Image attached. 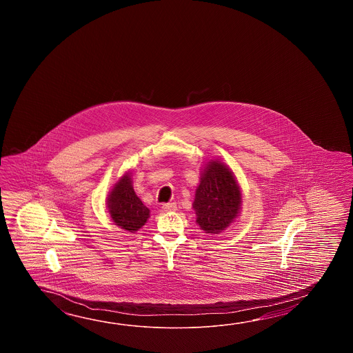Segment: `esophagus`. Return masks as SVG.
Returning <instances> with one entry per match:
<instances>
[{"label": "esophagus", "instance_id": "34e87169", "mask_svg": "<svg viewBox=\"0 0 353 353\" xmlns=\"http://www.w3.org/2000/svg\"><path fill=\"white\" fill-rule=\"evenodd\" d=\"M163 210L165 212H174L176 210V203H165L163 204Z\"/></svg>", "mask_w": 353, "mask_h": 353}]
</instances>
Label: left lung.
Segmentation results:
<instances>
[{
  "label": "left lung",
  "instance_id": "1",
  "mask_svg": "<svg viewBox=\"0 0 353 353\" xmlns=\"http://www.w3.org/2000/svg\"><path fill=\"white\" fill-rule=\"evenodd\" d=\"M242 194L232 170L219 160H210L201 172L193 210L205 233L218 234L240 214Z\"/></svg>",
  "mask_w": 353,
  "mask_h": 353
}]
</instances>
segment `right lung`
I'll return each mask as SVG.
<instances>
[{
    "instance_id": "right-lung-1",
    "label": "right lung",
    "mask_w": 353,
    "mask_h": 353,
    "mask_svg": "<svg viewBox=\"0 0 353 353\" xmlns=\"http://www.w3.org/2000/svg\"><path fill=\"white\" fill-rule=\"evenodd\" d=\"M107 208L114 225L128 232L139 231L150 217V210L136 195L130 172L113 185L107 196Z\"/></svg>"
}]
</instances>
